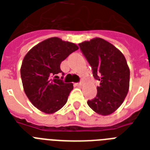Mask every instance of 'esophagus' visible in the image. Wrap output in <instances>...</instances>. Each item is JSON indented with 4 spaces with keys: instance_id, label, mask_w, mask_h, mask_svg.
I'll return each mask as SVG.
<instances>
[{
    "instance_id": "34e87169",
    "label": "esophagus",
    "mask_w": 150,
    "mask_h": 150,
    "mask_svg": "<svg viewBox=\"0 0 150 150\" xmlns=\"http://www.w3.org/2000/svg\"><path fill=\"white\" fill-rule=\"evenodd\" d=\"M75 86H81L82 85V82H78V83H75Z\"/></svg>"
}]
</instances>
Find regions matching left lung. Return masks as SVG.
Returning <instances> with one entry per match:
<instances>
[{
    "label": "left lung",
    "mask_w": 150,
    "mask_h": 150,
    "mask_svg": "<svg viewBox=\"0 0 150 150\" xmlns=\"http://www.w3.org/2000/svg\"><path fill=\"white\" fill-rule=\"evenodd\" d=\"M91 66L93 77L100 82L96 97L88 105L98 114L107 116L118 108L128 94L130 71L124 54L101 38L79 44Z\"/></svg>",
    "instance_id": "obj_1"
}]
</instances>
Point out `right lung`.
Segmentation results:
<instances>
[{
  "instance_id": "1",
  "label": "right lung",
  "mask_w": 150,
  "mask_h": 150,
  "mask_svg": "<svg viewBox=\"0 0 150 150\" xmlns=\"http://www.w3.org/2000/svg\"><path fill=\"white\" fill-rule=\"evenodd\" d=\"M76 44L51 37L32 48L21 66V78L25 93L40 111L53 114L64 106L72 83H64L57 74L64 73L60 65L72 52Z\"/></svg>"
}]
</instances>
